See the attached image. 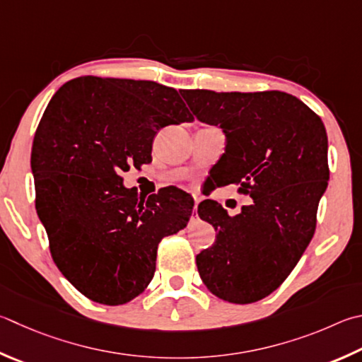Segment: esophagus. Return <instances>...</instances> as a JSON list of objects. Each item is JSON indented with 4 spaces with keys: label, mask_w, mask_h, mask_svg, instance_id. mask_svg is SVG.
Listing matches in <instances>:
<instances>
[{
    "label": "esophagus",
    "mask_w": 362,
    "mask_h": 362,
    "mask_svg": "<svg viewBox=\"0 0 362 362\" xmlns=\"http://www.w3.org/2000/svg\"><path fill=\"white\" fill-rule=\"evenodd\" d=\"M198 202H199V199H198V198H196V196H194V207H193V210H194V212H196V209H198Z\"/></svg>",
    "instance_id": "obj_1"
}]
</instances>
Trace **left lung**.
Masks as SVG:
<instances>
[{
	"mask_svg": "<svg viewBox=\"0 0 362 362\" xmlns=\"http://www.w3.org/2000/svg\"><path fill=\"white\" fill-rule=\"evenodd\" d=\"M183 98L199 122L225 131V153L215 166L218 187L235 183L253 198L234 216L215 201L199 204L216 239L196 264L216 298L252 304L284 284L313 238L329 180L325 124L298 98L277 90H187Z\"/></svg>",
	"mask_w": 362,
	"mask_h": 362,
	"instance_id": "obj_1",
	"label": "left lung"
}]
</instances>
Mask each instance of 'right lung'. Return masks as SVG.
<instances>
[{
  "label": "right lung",
  "instance_id": "right-lung-1",
  "mask_svg": "<svg viewBox=\"0 0 362 362\" xmlns=\"http://www.w3.org/2000/svg\"><path fill=\"white\" fill-rule=\"evenodd\" d=\"M183 90L83 76L57 91L31 148L36 210L57 267L85 298L120 305L153 279L163 238L187 226L194 202L177 187L147 199L122 174L152 161L168 124L193 122Z\"/></svg>",
  "mask_w": 362,
  "mask_h": 362
}]
</instances>
